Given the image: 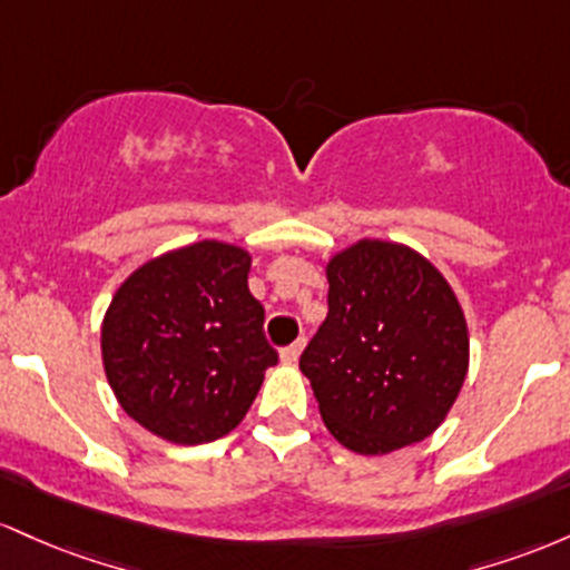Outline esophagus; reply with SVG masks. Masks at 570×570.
Segmentation results:
<instances>
[{"label": "esophagus", "mask_w": 570, "mask_h": 570, "mask_svg": "<svg viewBox=\"0 0 570 570\" xmlns=\"http://www.w3.org/2000/svg\"><path fill=\"white\" fill-rule=\"evenodd\" d=\"M302 350H304V338H298V342L287 344V347H285L279 355H283L285 363H296L298 355H302Z\"/></svg>", "instance_id": "obj_1"}]
</instances>
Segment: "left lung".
Wrapping results in <instances>:
<instances>
[{"instance_id": "left-lung-1", "label": "left lung", "mask_w": 570, "mask_h": 570, "mask_svg": "<svg viewBox=\"0 0 570 570\" xmlns=\"http://www.w3.org/2000/svg\"><path fill=\"white\" fill-rule=\"evenodd\" d=\"M328 315L302 353L323 423L347 450L385 455L431 436L469 371V328L439 268L363 239L331 258Z\"/></svg>"}]
</instances>
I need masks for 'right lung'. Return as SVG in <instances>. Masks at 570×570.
<instances>
[{
    "mask_svg": "<svg viewBox=\"0 0 570 570\" xmlns=\"http://www.w3.org/2000/svg\"><path fill=\"white\" fill-rule=\"evenodd\" d=\"M247 272L242 247L207 239L147 261L112 296L101 325L107 380L156 436L188 446L226 436L279 361Z\"/></svg>",
    "mask_w": 570,
    "mask_h": 570,
    "instance_id": "add662e5",
    "label": "right lung"
}]
</instances>
